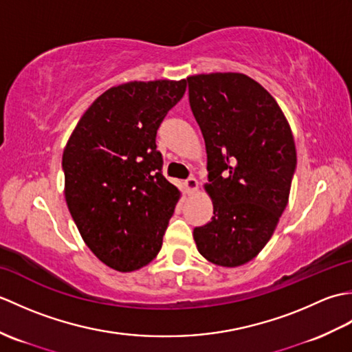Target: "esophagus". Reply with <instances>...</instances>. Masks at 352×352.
I'll return each mask as SVG.
<instances>
[{
	"instance_id": "34e87169",
	"label": "esophagus",
	"mask_w": 352,
	"mask_h": 352,
	"mask_svg": "<svg viewBox=\"0 0 352 352\" xmlns=\"http://www.w3.org/2000/svg\"><path fill=\"white\" fill-rule=\"evenodd\" d=\"M184 186H186V190H188V193H193V192L198 190L199 183H198V180H197L195 177H189L188 180L184 182Z\"/></svg>"
}]
</instances>
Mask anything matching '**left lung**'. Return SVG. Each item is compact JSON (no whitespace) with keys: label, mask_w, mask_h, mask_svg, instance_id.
I'll use <instances>...</instances> for the list:
<instances>
[{"label":"left lung","mask_w":352,"mask_h":352,"mask_svg":"<svg viewBox=\"0 0 352 352\" xmlns=\"http://www.w3.org/2000/svg\"><path fill=\"white\" fill-rule=\"evenodd\" d=\"M188 83L213 201L212 221L193 230V239L208 261L236 267L265 248L287 206L294 136L274 96L245 74H199Z\"/></svg>","instance_id":"1"}]
</instances>
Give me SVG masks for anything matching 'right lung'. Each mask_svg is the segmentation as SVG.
I'll return each instance as SVG.
<instances>
[{
  "mask_svg": "<svg viewBox=\"0 0 352 352\" xmlns=\"http://www.w3.org/2000/svg\"><path fill=\"white\" fill-rule=\"evenodd\" d=\"M186 86V80H155L110 87L81 116L63 151L72 219L95 256L119 272L159 254L180 198L162 174L155 136Z\"/></svg>",
  "mask_w": 352,
  "mask_h": 352,
  "instance_id": "obj_1",
  "label": "right lung"
}]
</instances>
